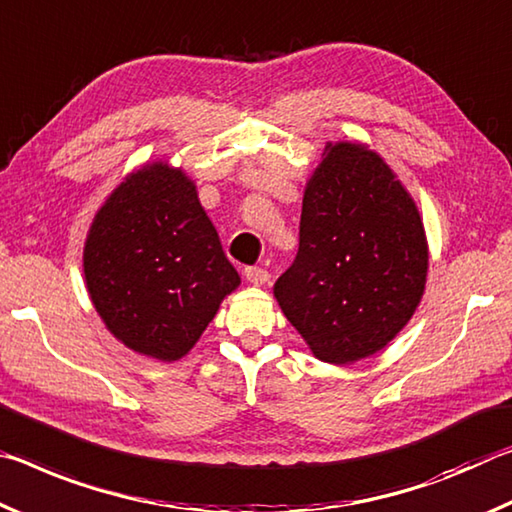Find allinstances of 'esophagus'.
<instances>
[{
  "label": "esophagus",
  "instance_id": "esophagus-1",
  "mask_svg": "<svg viewBox=\"0 0 512 512\" xmlns=\"http://www.w3.org/2000/svg\"><path fill=\"white\" fill-rule=\"evenodd\" d=\"M245 276H247L249 283H254V286H265V283L270 281V274L261 270V267H247Z\"/></svg>",
  "mask_w": 512,
  "mask_h": 512
}]
</instances>
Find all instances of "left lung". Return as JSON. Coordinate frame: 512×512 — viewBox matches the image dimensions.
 Here are the masks:
<instances>
[{
  "label": "left lung",
  "instance_id": "8db88e82",
  "mask_svg": "<svg viewBox=\"0 0 512 512\" xmlns=\"http://www.w3.org/2000/svg\"><path fill=\"white\" fill-rule=\"evenodd\" d=\"M429 245L415 199L363 142H326L304 190L295 263L274 297L322 363L381 351L420 306Z\"/></svg>",
  "mask_w": 512,
  "mask_h": 512
}]
</instances>
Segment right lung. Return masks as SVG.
Listing matches in <instances>:
<instances>
[{"mask_svg": "<svg viewBox=\"0 0 512 512\" xmlns=\"http://www.w3.org/2000/svg\"><path fill=\"white\" fill-rule=\"evenodd\" d=\"M92 306L124 347L172 363L240 286L181 167L145 163L95 213L83 245Z\"/></svg>", "mask_w": 512, "mask_h": 512, "instance_id": "add662e5", "label": "right lung"}]
</instances>
